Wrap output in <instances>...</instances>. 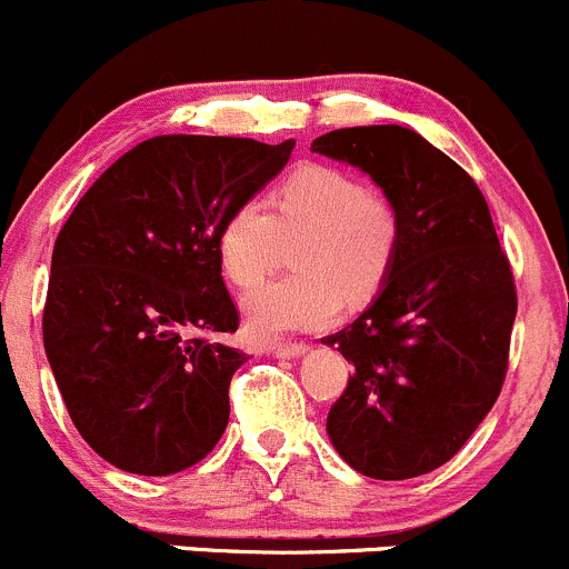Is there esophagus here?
I'll list each match as a JSON object with an SVG mask.
<instances>
[{"instance_id": "esophagus-1", "label": "esophagus", "mask_w": 569, "mask_h": 569, "mask_svg": "<svg viewBox=\"0 0 569 569\" xmlns=\"http://www.w3.org/2000/svg\"><path fill=\"white\" fill-rule=\"evenodd\" d=\"M305 351H308V343H302V340H283V343L272 346V355L278 357H300Z\"/></svg>"}]
</instances>
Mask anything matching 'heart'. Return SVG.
Listing matches in <instances>:
<instances>
[{
	"label": "heart",
	"mask_w": 569,
	"mask_h": 569,
	"mask_svg": "<svg viewBox=\"0 0 569 569\" xmlns=\"http://www.w3.org/2000/svg\"><path fill=\"white\" fill-rule=\"evenodd\" d=\"M300 237L289 278H274L244 297L253 338L316 330L338 316L343 297L365 302L387 283L403 237L398 207L365 188L360 177L327 163H305L269 193V209L248 199L218 231V259L231 283H259L280 239Z\"/></svg>",
	"instance_id": "heart-1"
}]
</instances>
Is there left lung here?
<instances>
[{
    "mask_svg": "<svg viewBox=\"0 0 569 569\" xmlns=\"http://www.w3.org/2000/svg\"><path fill=\"white\" fill-rule=\"evenodd\" d=\"M313 152L370 174L403 223L385 289L325 338L355 365L327 433L365 477L428 475L469 441L505 385L518 313L510 261L475 179L415 130H332Z\"/></svg>",
    "mask_w": 569,
    "mask_h": 569,
    "instance_id": "obj_1",
    "label": "left lung"
}]
</instances>
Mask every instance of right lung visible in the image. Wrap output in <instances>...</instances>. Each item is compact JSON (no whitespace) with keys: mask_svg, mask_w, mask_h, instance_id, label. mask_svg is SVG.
Instances as JSON below:
<instances>
[{"mask_svg":"<svg viewBox=\"0 0 569 569\" xmlns=\"http://www.w3.org/2000/svg\"><path fill=\"white\" fill-rule=\"evenodd\" d=\"M295 141L154 136L111 163L59 231L43 343L89 447L166 477L212 452L248 360L220 335L239 313L220 274L229 212L289 163Z\"/></svg>","mask_w":569,"mask_h":569,"instance_id":"obj_1","label":"right lung"}]
</instances>
